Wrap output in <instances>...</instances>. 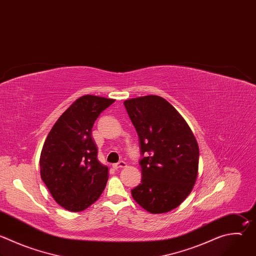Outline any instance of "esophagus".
I'll use <instances>...</instances> for the list:
<instances>
[{
  "label": "esophagus",
  "mask_w": 256,
  "mask_h": 256,
  "mask_svg": "<svg viewBox=\"0 0 256 256\" xmlns=\"http://www.w3.org/2000/svg\"><path fill=\"white\" fill-rule=\"evenodd\" d=\"M126 166V164L124 160H120L118 162H116V164H112V166H114V168H124Z\"/></svg>",
  "instance_id": "34e87169"
}]
</instances>
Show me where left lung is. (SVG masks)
<instances>
[{"instance_id":"obj_1","label":"left lung","mask_w":256,"mask_h":256,"mask_svg":"<svg viewBox=\"0 0 256 256\" xmlns=\"http://www.w3.org/2000/svg\"><path fill=\"white\" fill-rule=\"evenodd\" d=\"M138 132L142 182L132 198L152 214L178 207L191 193L198 175L199 146L181 114L156 96L124 102Z\"/></svg>"}]
</instances>
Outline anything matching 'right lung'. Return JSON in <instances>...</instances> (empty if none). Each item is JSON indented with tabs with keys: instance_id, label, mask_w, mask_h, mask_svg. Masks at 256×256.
I'll list each match as a JSON object with an SVG mask.
<instances>
[{
	"instance_id": "1",
	"label": "right lung",
	"mask_w": 256,
	"mask_h": 256,
	"mask_svg": "<svg viewBox=\"0 0 256 256\" xmlns=\"http://www.w3.org/2000/svg\"><path fill=\"white\" fill-rule=\"evenodd\" d=\"M114 100L84 96L58 118L40 156V173L54 200L63 208L80 212L104 192L108 168L98 160L92 126Z\"/></svg>"
}]
</instances>
